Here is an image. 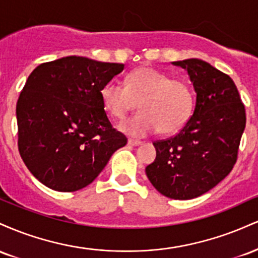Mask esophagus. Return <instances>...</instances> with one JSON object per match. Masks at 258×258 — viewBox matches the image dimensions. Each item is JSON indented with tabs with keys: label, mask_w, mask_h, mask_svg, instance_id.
Listing matches in <instances>:
<instances>
[{
	"label": "esophagus",
	"mask_w": 258,
	"mask_h": 258,
	"mask_svg": "<svg viewBox=\"0 0 258 258\" xmlns=\"http://www.w3.org/2000/svg\"><path fill=\"white\" fill-rule=\"evenodd\" d=\"M127 143H128V146H131V147H137V146H141L142 142L135 141V139H128V141H127Z\"/></svg>",
	"instance_id": "34e87169"
}]
</instances>
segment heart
<instances>
[{
	"instance_id": "b5f03b06",
	"label": "heart",
	"mask_w": 258,
	"mask_h": 258,
	"mask_svg": "<svg viewBox=\"0 0 258 258\" xmlns=\"http://www.w3.org/2000/svg\"><path fill=\"white\" fill-rule=\"evenodd\" d=\"M105 110L122 120L139 102L141 112L120 125L133 137H146L159 131L178 132L193 114L195 96L184 79H171L166 73L150 67L138 68L126 76L125 84L112 79L100 91Z\"/></svg>"
}]
</instances>
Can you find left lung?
<instances>
[{
	"label": "left lung",
	"instance_id": "1",
	"mask_svg": "<svg viewBox=\"0 0 258 258\" xmlns=\"http://www.w3.org/2000/svg\"><path fill=\"white\" fill-rule=\"evenodd\" d=\"M172 64L186 70L197 102L190 119L174 137L154 142L156 158L146 173L159 193L189 200L205 194L232 171L246 115L227 74L197 58Z\"/></svg>",
	"mask_w": 258,
	"mask_h": 258
}]
</instances>
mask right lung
<instances>
[{"label": "right lung", "instance_id": "obj_1", "mask_svg": "<svg viewBox=\"0 0 258 258\" xmlns=\"http://www.w3.org/2000/svg\"><path fill=\"white\" fill-rule=\"evenodd\" d=\"M123 67L70 55L40 64L30 74L17 103L18 148L42 184L57 191L85 188L126 146L100 97Z\"/></svg>", "mask_w": 258, "mask_h": 258}]
</instances>
